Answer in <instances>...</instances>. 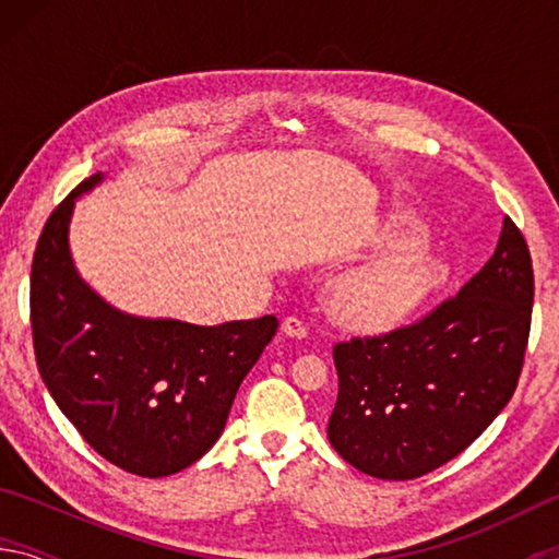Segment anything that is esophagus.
<instances>
[{
  "instance_id": "esophagus-1",
  "label": "esophagus",
  "mask_w": 559,
  "mask_h": 559,
  "mask_svg": "<svg viewBox=\"0 0 559 559\" xmlns=\"http://www.w3.org/2000/svg\"><path fill=\"white\" fill-rule=\"evenodd\" d=\"M281 330H283V335H288V337H296V340H302V337L308 335L306 323H302V320H300V318H296V316H290V318L283 320Z\"/></svg>"
}]
</instances>
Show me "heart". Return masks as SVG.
Segmentation results:
<instances>
[{"instance_id":"obj_1","label":"heart","mask_w":559,"mask_h":559,"mask_svg":"<svg viewBox=\"0 0 559 559\" xmlns=\"http://www.w3.org/2000/svg\"><path fill=\"white\" fill-rule=\"evenodd\" d=\"M380 257L343 273L330 293L333 313L359 330H390L412 318L449 276L437 251L424 246L421 224L394 214L377 234Z\"/></svg>"}]
</instances>
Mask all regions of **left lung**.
I'll list each match as a JSON object with an SVG mask.
<instances>
[{
    "instance_id": "1",
    "label": "left lung",
    "mask_w": 559,
    "mask_h": 559,
    "mask_svg": "<svg viewBox=\"0 0 559 559\" xmlns=\"http://www.w3.org/2000/svg\"><path fill=\"white\" fill-rule=\"evenodd\" d=\"M533 261L503 219L493 257L419 323L333 349L328 439L367 476L409 480L468 449L506 409L523 367Z\"/></svg>"
}]
</instances>
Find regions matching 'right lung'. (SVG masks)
<instances>
[{
    "mask_svg": "<svg viewBox=\"0 0 559 559\" xmlns=\"http://www.w3.org/2000/svg\"><path fill=\"white\" fill-rule=\"evenodd\" d=\"M98 173L56 206L32 263V333L53 402L103 459L145 478L200 461L222 437L234 396L278 320L192 325L110 306L71 257V216Z\"/></svg>",
    "mask_w": 559,
    "mask_h": 559,
    "instance_id": "right-lung-1",
    "label": "right lung"
}]
</instances>
